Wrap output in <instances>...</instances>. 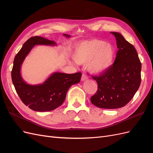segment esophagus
Here are the masks:
<instances>
[{
	"label": "esophagus",
	"instance_id": "1",
	"mask_svg": "<svg viewBox=\"0 0 153 153\" xmlns=\"http://www.w3.org/2000/svg\"><path fill=\"white\" fill-rule=\"evenodd\" d=\"M87 76L85 75V74H82V78H81V80L82 81H84L86 80L87 79Z\"/></svg>",
	"mask_w": 153,
	"mask_h": 153
}]
</instances>
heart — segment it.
Returning a JSON list of instances; mask_svg holds the SVG:
<instances>
[{
    "label": "heart",
    "instance_id": "b5f03b06",
    "mask_svg": "<svg viewBox=\"0 0 153 153\" xmlns=\"http://www.w3.org/2000/svg\"><path fill=\"white\" fill-rule=\"evenodd\" d=\"M114 46L100 39H90L76 44L73 57L77 64H87L89 70L100 75L112 66L115 57Z\"/></svg>",
    "mask_w": 153,
    "mask_h": 153
}]
</instances>
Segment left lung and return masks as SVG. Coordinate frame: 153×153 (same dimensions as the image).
<instances>
[{
    "instance_id": "1",
    "label": "left lung",
    "mask_w": 153,
    "mask_h": 153,
    "mask_svg": "<svg viewBox=\"0 0 153 153\" xmlns=\"http://www.w3.org/2000/svg\"><path fill=\"white\" fill-rule=\"evenodd\" d=\"M116 38L119 49L113 65L98 76V91L91 97L97 107L115 109L127 105L138 91L141 82L142 64L133 46L121 34L110 32Z\"/></svg>"
}]
</instances>
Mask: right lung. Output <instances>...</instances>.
Instances as JSON below:
<instances>
[{
    "mask_svg": "<svg viewBox=\"0 0 153 153\" xmlns=\"http://www.w3.org/2000/svg\"><path fill=\"white\" fill-rule=\"evenodd\" d=\"M66 38L70 36L63 34ZM54 41L43 37L34 36L27 40L15 57L11 71L13 84L17 94L26 106L34 111L48 112L61 106L66 99V93L72 85L80 81L81 73L66 74L54 72L43 84H28L23 79L21 67L27 55L35 45L55 46Z\"/></svg>",
    "mask_w": 153,
    "mask_h": 153,
    "instance_id": "obj_1",
    "label": "right lung"
}]
</instances>
